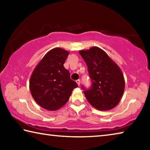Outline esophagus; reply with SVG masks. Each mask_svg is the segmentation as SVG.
<instances>
[{
  "instance_id": "1",
  "label": "esophagus",
  "mask_w": 150,
  "mask_h": 150,
  "mask_svg": "<svg viewBox=\"0 0 150 150\" xmlns=\"http://www.w3.org/2000/svg\"><path fill=\"white\" fill-rule=\"evenodd\" d=\"M76 82H77V85L79 86L80 85V84H81V81H80V80L79 79H78V80H77L76 81Z\"/></svg>"
}]
</instances>
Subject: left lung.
Returning a JSON list of instances; mask_svg holds the SVG:
<instances>
[{
    "label": "left lung",
    "instance_id": "left-lung-1",
    "mask_svg": "<svg viewBox=\"0 0 150 150\" xmlns=\"http://www.w3.org/2000/svg\"><path fill=\"white\" fill-rule=\"evenodd\" d=\"M79 54L87 65L92 82L88 89L82 87L88 103L100 110L115 108L120 102L125 88L120 67L105 51L98 47L81 50Z\"/></svg>",
    "mask_w": 150,
    "mask_h": 150
}]
</instances>
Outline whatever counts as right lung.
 <instances>
[{
  "instance_id": "1",
  "label": "right lung",
  "mask_w": 150,
  "mask_h": 150,
  "mask_svg": "<svg viewBox=\"0 0 150 150\" xmlns=\"http://www.w3.org/2000/svg\"><path fill=\"white\" fill-rule=\"evenodd\" d=\"M69 52L59 47L48 52L37 65L30 79V90L38 105L48 110H56L69 100L78 87L63 66Z\"/></svg>"
}]
</instances>
